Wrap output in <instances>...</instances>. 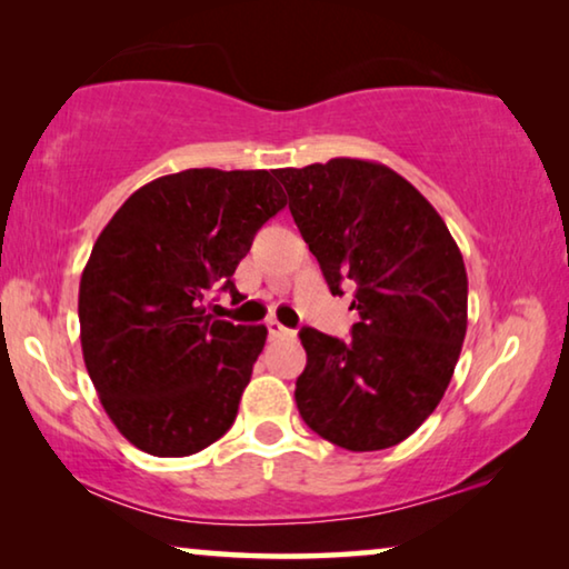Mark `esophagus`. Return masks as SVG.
Segmentation results:
<instances>
[{"mask_svg":"<svg viewBox=\"0 0 569 569\" xmlns=\"http://www.w3.org/2000/svg\"><path fill=\"white\" fill-rule=\"evenodd\" d=\"M268 335H270V339H283V337H291L293 332L288 327H283L281 321H276V319H270L268 321Z\"/></svg>","mask_w":569,"mask_h":569,"instance_id":"1","label":"esophagus"}]
</instances>
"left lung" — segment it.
Segmentation results:
<instances>
[{"label": "left lung", "instance_id": "left-lung-1", "mask_svg": "<svg viewBox=\"0 0 569 569\" xmlns=\"http://www.w3.org/2000/svg\"><path fill=\"white\" fill-rule=\"evenodd\" d=\"M276 178L329 291L355 288L352 337L303 327L296 406L352 452L393 447L442 401L468 332V273L437 209L388 166L332 158Z\"/></svg>", "mask_w": 569, "mask_h": 569}]
</instances>
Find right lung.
<instances>
[{"mask_svg": "<svg viewBox=\"0 0 569 569\" xmlns=\"http://www.w3.org/2000/svg\"><path fill=\"white\" fill-rule=\"evenodd\" d=\"M286 207L276 173L189 171L132 193L94 242L81 273V350L101 406L127 442L186 457L237 417L268 329L207 313L219 286Z\"/></svg>", "mask_w": 569, "mask_h": 569, "instance_id": "add662e5", "label": "right lung"}]
</instances>
